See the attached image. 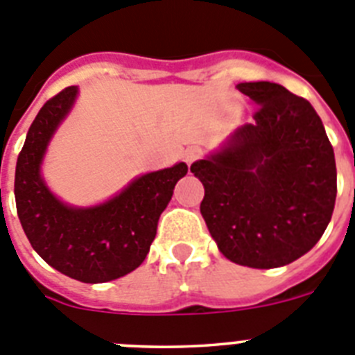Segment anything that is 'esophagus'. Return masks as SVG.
I'll list each match as a JSON object with an SVG mask.
<instances>
[{"label":"esophagus","mask_w":355,"mask_h":355,"mask_svg":"<svg viewBox=\"0 0 355 355\" xmlns=\"http://www.w3.org/2000/svg\"><path fill=\"white\" fill-rule=\"evenodd\" d=\"M200 157H201V150L196 148V146H191V148H187L184 152V161L187 162V166H191L194 161H198Z\"/></svg>","instance_id":"34e87169"}]
</instances>
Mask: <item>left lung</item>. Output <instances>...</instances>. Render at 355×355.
Returning <instances> with one entry per match:
<instances>
[{
  "label": "left lung",
  "instance_id": "obj_1",
  "mask_svg": "<svg viewBox=\"0 0 355 355\" xmlns=\"http://www.w3.org/2000/svg\"><path fill=\"white\" fill-rule=\"evenodd\" d=\"M237 88L258 104L254 122L191 171L205 187L200 212L219 251L239 265L274 269L324 235L336 201L334 150L306 98L269 81Z\"/></svg>",
  "mask_w": 355,
  "mask_h": 355
}]
</instances>
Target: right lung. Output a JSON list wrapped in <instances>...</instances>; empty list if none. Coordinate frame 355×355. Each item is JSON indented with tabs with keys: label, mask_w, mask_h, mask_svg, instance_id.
Masks as SVG:
<instances>
[{
	"label": "right lung",
	"mask_w": 355,
	"mask_h": 355,
	"mask_svg": "<svg viewBox=\"0 0 355 355\" xmlns=\"http://www.w3.org/2000/svg\"><path fill=\"white\" fill-rule=\"evenodd\" d=\"M76 95L78 88L69 86L35 116L15 166V207L28 241L51 267L83 283H106L143 263L187 164L143 175L98 207L63 205L44 184L40 162Z\"/></svg>",
	"instance_id": "add662e5"
}]
</instances>
